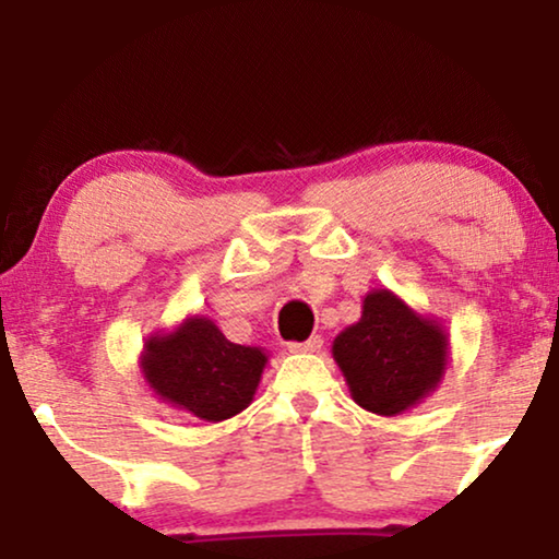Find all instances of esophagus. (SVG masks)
Segmentation results:
<instances>
[{"instance_id":"obj_1","label":"esophagus","mask_w":559,"mask_h":559,"mask_svg":"<svg viewBox=\"0 0 559 559\" xmlns=\"http://www.w3.org/2000/svg\"><path fill=\"white\" fill-rule=\"evenodd\" d=\"M320 346H323V338L310 336V338H307V342H301V344H288V349H292V352H305V355H312V352H320Z\"/></svg>"}]
</instances>
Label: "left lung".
Masks as SVG:
<instances>
[{
	"label": "left lung",
	"mask_w": 559,
	"mask_h": 559,
	"mask_svg": "<svg viewBox=\"0 0 559 559\" xmlns=\"http://www.w3.org/2000/svg\"><path fill=\"white\" fill-rule=\"evenodd\" d=\"M333 360L352 400L376 415L407 413L439 389L449 365V333L389 288L362 299V316L333 338Z\"/></svg>",
	"instance_id": "8db88e82"
}]
</instances>
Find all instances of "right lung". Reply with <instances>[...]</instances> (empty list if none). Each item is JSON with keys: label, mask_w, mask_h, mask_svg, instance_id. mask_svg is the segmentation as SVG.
I'll use <instances>...</instances> for the list:
<instances>
[{"label": "right lung", "mask_w": 559, "mask_h": 559, "mask_svg": "<svg viewBox=\"0 0 559 559\" xmlns=\"http://www.w3.org/2000/svg\"><path fill=\"white\" fill-rule=\"evenodd\" d=\"M267 355L234 344L210 318L189 316L173 331L146 336L139 370L159 402L199 420L221 423L254 400Z\"/></svg>", "instance_id": "add662e5"}]
</instances>
